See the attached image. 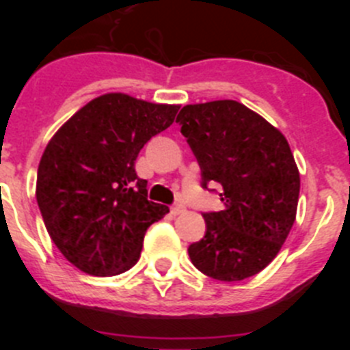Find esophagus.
<instances>
[{
    "label": "esophagus",
    "instance_id": "obj_1",
    "mask_svg": "<svg viewBox=\"0 0 350 350\" xmlns=\"http://www.w3.org/2000/svg\"><path fill=\"white\" fill-rule=\"evenodd\" d=\"M185 212V206L180 205V203H177V205L172 206V213L173 215H180V213Z\"/></svg>",
    "mask_w": 350,
    "mask_h": 350
}]
</instances>
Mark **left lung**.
Wrapping results in <instances>:
<instances>
[{
  "mask_svg": "<svg viewBox=\"0 0 350 350\" xmlns=\"http://www.w3.org/2000/svg\"><path fill=\"white\" fill-rule=\"evenodd\" d=\"M202 170V187L221 185V212L187 252L215 280L249 279L270 265L295 224L299 173L286 137L233 100L187 105L177 116ZM213 191V189H212Z\"/></svg>",
  "mask_w": 350,
  "mask_h": 350,
  "instance_id": "left-lung-1",
  "label": "left lung"
}]
</instances>
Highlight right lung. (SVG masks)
Masks as SVG:
<instances>
[{
	"mask_svg": "<svg viewBox=\"0 0 350 350\" xmlns=\"http://www.w3.org/2000/svg\"><path fill=\"white\" fill-rule=\"evenodd\" d=\"M177 112V105L110 92L80 108L49 142L36 202L52 242L73 267L112 277L137 265L145 231L170 208L148 202L135 161Z\"/></svg>",
	"mask_w": 350,
	"mask_h": 350,
	"instance_id": "1",
	"label": "right lung"
}]
</instances>
